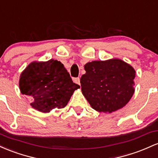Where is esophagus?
<instances>
[{"label":"esophagus","instance_id":"esophagus-1","mask_svg":"<svg viewBox=\"0 0 158 158\" xmlns=\"http://www.w3.org/2000/svg\"><path fill=\"white\" fill-rule=\"evenodd\" d=\"M73 81L75 84H81V83H80V77H74L73 78Z\"/></svg>","mask_w":158,"mask_h":158}]
</instances>
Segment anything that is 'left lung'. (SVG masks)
I'll return each instance as SVG.
<instances>
[{
    "mask_svg": "<svg viewBox=\"0 0 158 158\" xmlns=\"http://www.w3.org/2000/svg\"><path fill=\"white\" fill-rule=\"evenodd\" d=\"M81 91L98 112L112 113L127 104L134 93L135 70L119 59L93 61L84 65Z\"/></svg>",
    "mask_w": 158,
    "mask_h": 158,
    "instance_id": "8db88e82",
    "label": "left lung"
}]
</instances>
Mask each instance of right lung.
Wrapping results in <instances>:
<instances>
[{"label":"right lung","mask_w":158,"mask_h":158,"mask_svg":"<svg viewBox=\"0 0 158 158\" xmlns=\"http://www.w3.org/2000/svg\"><path fill=\"white\" fill-rule=\"evenodd\" d=\"M19 88L23 95L33 98L31 105L42 113L65 107L74 90V84L61 62L50 60L33 62L21 74Z\"/></svg>","instance_id":"obj_1"}]
</instances>
